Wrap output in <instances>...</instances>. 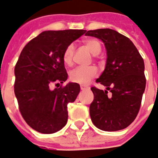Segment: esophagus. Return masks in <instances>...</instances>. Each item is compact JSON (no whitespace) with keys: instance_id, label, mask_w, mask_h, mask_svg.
Masks as SVG:
<instances>
[{"instance_id":"esophagus-1","label":"esophagus","mask_w":158,"mask_h":158,"mask_svg":"<svg viewBox=\"0 0 158 158\" xmlns=\"http://www.w3.org/2000/svg\"><path fill=\"white\" fill-rule=\"evenodd\" d=\"M80 87H81V90H87V89H89V86L85 85H81Z\"/></svg>"}]
</instances>
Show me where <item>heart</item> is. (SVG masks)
Instances as JSON below:
<instances>
[{
  "mask_svg": "<svg viewBox=\"0 0 158 158\" xmlns=\"http://www.w3.org/2000/svg\"><path fill=\"white\" fill-rule=\"evenodd\" d=\"M84 44L93 55L99 54L101 51V42L96 39H88L84 41ZM75 52V47L73 44H68L66 47L62 59L63 62L67 66H72L73 64V56ZM98 74L97 68L94 66H89V67H78V68L73 69L69 73V77L73 82L78 83V84H87L95 78Z\"/></svg>",
  "mask_w": 158,
  "mask_h": 158,
  "instance_id": "heart-1",
  "label": "heart"
}]
</instances>
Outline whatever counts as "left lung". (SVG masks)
<instances>
[{
  "label": "left lung",
  "mask_w": 158,
  "mask_h": 158,
  "mask_svg": "<svg viewBox=\"0 0 158 158\" xmlns=\"http://www.w3.org/2000/svg\"><path fill=\"white\" fill-rule=\"evenodd\" d=\"M85 35L102 40L107 52L106 68L96 80L107 90L90 88L94 94L90 106L91 121L104 131L125 129L135 119L141 106L146 86L143 59L131 40L114 29L89 30Z\"/></svg>",
  "instance_id": "8db88e82"
}]
</instances>
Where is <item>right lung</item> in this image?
Wrapping results in <instances>:
<instances>
[{
    "label": "right lung",
    "instance_id": "right-lung-1",
    "mask_svg": "<svg viewBox=\"0 0 158 158\" xmlns=\"http://www.w3.org/2000/svg\"><path fill=\"white\" fill-rule=\"evenodd\" d=\"M85 33L83 29L44 31L27 44L15 67V95L22 117L33 129L53 134L68 122V104L75 101L80 85L68 79L62 59L66 47Z\"/></svg>",
    "mask_w": 158,
    "mask_h": 158
}]
</instances>
